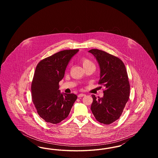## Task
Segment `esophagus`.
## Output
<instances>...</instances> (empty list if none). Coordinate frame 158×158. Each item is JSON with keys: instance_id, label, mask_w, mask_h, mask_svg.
<instances>
[{"instance_id": "1", "label": "esophagus", "mask_w": 158, "mask_h": 158, "mask_svg": "<svg viewBox=\"0 0 158 158\" xmlns=\"http://www.w3.org/2000/svg\"><path fill=\"white\" fill-rule=\"evenodd\" d=\"M84 96H85V94H80L78 95L79 98H81V97H83Z\"/></svg>"}]
</instances>
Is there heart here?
<instances>
[{"label": "heart", "instance_id": "obj_1", "mask_svg": "<svg viewBox=\"0 0 158 158\" xmlns=\"http://www.w3.org/2000/svg\"><path fill=\"white\" fill-rule=\"evenodd\" d=\"M81 60H82L83 66L84 68L88 67L89 66H91V65H94V63H93V61L88 58L83 57Z\"/></svg>", "mask_w": 158, "mask_h": 158}]
</instances>
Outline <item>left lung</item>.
Masks as SVG:
<instances>
[{"label":"left lung","mask_w":158,"mask_h":158,"mask_svg":"<svg viewBox=\"0 0 158 158\" xmlns=\"http://www.w3.org/2000/svg\"><path fill=\"white\" fill-rule=\"evenodd\" d=\"M96 57L100 70L98 84L105 87L102 98L92 95L90 110L98 122L110 124L120 117L130 96V83L123 61L98 49L89 51ZM102 88V86H101Z\"/></svg>","instance_id":"8db88e82"}]
</instances>
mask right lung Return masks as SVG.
<instances>
[{"mask_svg":"<svg viewBox=\"0 0 158 158\" xmlns=\"http://www.w3.org/2000/svg\"><path fill=\"white\" fill-rule=\"evenodd\" d=\"M78 49L64 50L41 60L31 83V96L38 115L47 123H59L68 117L77 96L61 94L59 83Z\"/></svg>","mask_w":158,"mask_h":158,"instance_id":"1","label":"right lung"}]
</instances>
